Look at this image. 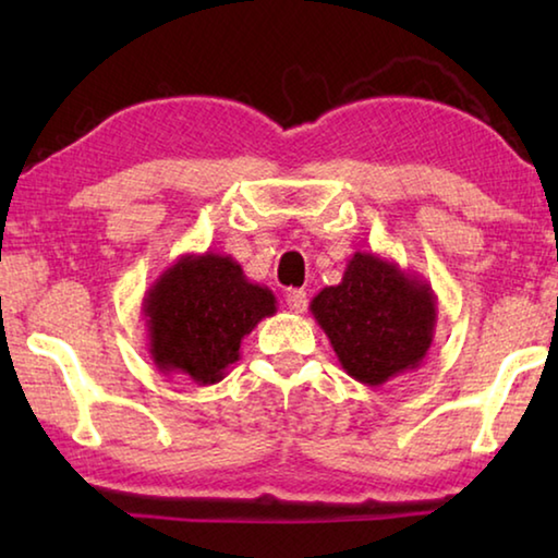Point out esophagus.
Listing matches in <instances>:
<instances>
[{"label": "esophagus", "instance_id": "34e87169", "mask_svg": "<svg viewBox=\"0 0 558 558\" xmlns=\"http://www.w3.org/2000/svg\"><path fill=\"white\" fill-rule=\"evenodd\" d=\"M286 302H288L290 313H295V315L305 313V307H307V292L300 290V288H292V290H288Z\"/></svg>", "mask_w": 558, "mask_h": 558}]
</instances>
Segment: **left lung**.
Returning <instances> with one entry per match:
<instances>
[{"mask_svg": "<svg viewBox=\"0 0 558 558\" xmlns=\"http://www.w3.org/2000/svg\"><path fill=\"white\" fill-rule=\"evenodd\" d=\"M436 292L399 263L356 251L339 286L323 288L310 313L325 329L342 369L366 386L415 372L436 332Z\"/></svg>", "mask_w": 558, "mask_h": 558, "instance_id": "1", "label": "left lung"}]
</instances>
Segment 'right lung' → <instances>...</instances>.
I'll use <instances>...</instances> for the list:
<instances>
[{
	"instance_id": "right-lung-1",
	"label": "right lung",
	"mask_w": 558,
	"mask_h": 558,
	"mask_svg": "<svg viewBox=\"0 0 558 558\" xmlns=\"http://www.w3.org/2000/svg\"><path fill=\"white\" fill-rule=\"evenodd\" d=\"M276 310L272 290L245 278L231 256L186 253L143 298L149 359L167 376L219 384L241 359V339Z\"/></svg>"
}]
</instances>
